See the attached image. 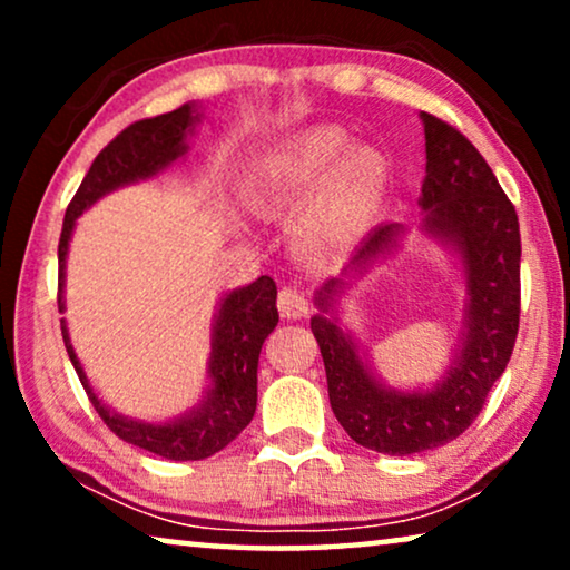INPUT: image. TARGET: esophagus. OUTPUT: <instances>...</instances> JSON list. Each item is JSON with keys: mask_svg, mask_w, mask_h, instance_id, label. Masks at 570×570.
<instances>
[{"mask_svg": "<svg viewBox=\"0 0 570 570\" xmlns=\"http://www.w3.org/2000/svg\"><path fill=\"white\" fill-rule=\"evenodd\" d=\"M277 308L285 318H303L308 316L311 311L308 298L301 291H295V287H283V291H279Z\"/></svg>", "mask_w": 570, "mask_h": 570, "instance_id": "34e87169", "label": "esophagus"}]
</instances>
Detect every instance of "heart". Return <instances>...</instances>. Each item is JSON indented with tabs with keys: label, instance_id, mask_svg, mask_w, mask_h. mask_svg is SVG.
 Returning a JSON list of instances; mask_svg holds the SVG:
<instances>
[{
	"label": "heart",
	"instance_id": "b5f03b06",
	"mask_svg": "<svg viewBox=\"0 0 570 570\" xmlns=\"http://www.w3.org/2000/svg\"><path fill=\"white\" fill-rule=\"evenodd\" d=\"M345 142L337 129L306 131L264 158L256 174V199L277 207L298 199L333 168L298 220V238L314 252H340L353 244L386 194L389 168L381 153L350 147L340 158Z\"/></svg>",
	"mask_w": 570,
	"mask_h": 570
}]
</instances>
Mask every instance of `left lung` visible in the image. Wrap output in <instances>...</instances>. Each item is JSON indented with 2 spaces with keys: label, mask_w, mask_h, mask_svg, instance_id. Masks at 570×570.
<instances>
[{
  "label": "left lung",
  "mask_w": 570,
  "mask_h": 570,
  "mask_svg": "<svg viewBox=\"0 0 570 570\" xmlns=\"http://www.w3.org/2000/svg\"><path fill=\"white\" fill-rule=\"evenodd\" d=\"M425 124V184L420 205L425 230L449 238L462 254L470 287L466 342L449 376L433 392H386L357 357L340 326L318 314L311 332L322 350L330 402L350 439L379 454L407 456L454 441L485 407L490 389L511 361L521 314V236L511 199L485 158L456 127L433 114ZM400 225L389 223L357 246L350 269H363L394 244ZM342 279L318 291V308L330 311Z\"/></svg>",
  "instance_id": "8db88e82"
}]
</instances>
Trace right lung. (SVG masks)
I'll list each match as a JSON object with an SVG mask.
<instances>
[{"label":"right lung","mask_w":570,"mask_h":570,"mask_svg":"<svg viewBox=\"0 0 570 570\" xmlns=\"http://www.w3.org/2000/svg\"><path fill=\"white\" fill-rule=\"evenodd\" d=\"M194 121H199V114H194L189 104L170 114L135 121L124 131H119L98 153V158L92 160L80 189H77L72 202H69L65 225H61L57 295L59 314L65 308V301H61L65 259L77 215H82V209H88L104 194L114 191L116 186L155 176L158 170L170 166L176 158H181L186 153L184 137ZM277 322L279 314L275 279L262 275L248 287L233 291L223 301L213 332V361H209L213 389H209L207 396L191 415L166 425L137 423V420H127L108 410L90 389L88 379H85L80 361H77L75 350L69 345L65 322H61V337H65L69 361H72L77 376H80L85 392H88V400L92 402L100 420L111 428V433L119 435L121 441L131 443V446H139L163 459L197 462V459H207L215 451L228 446L252 423L256 410V365H259L264 340L269 337Z\"/></svg>","instance_id":"add662e5"}]
</instances>
